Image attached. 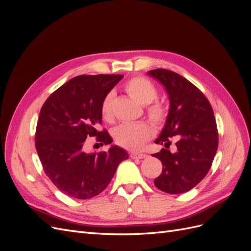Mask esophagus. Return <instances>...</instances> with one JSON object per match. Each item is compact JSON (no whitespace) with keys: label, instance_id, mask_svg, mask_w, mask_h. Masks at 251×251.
<instances>
[{"label":"esophagus","instance_id":"34e87169","mask_svg":"<svg viewBox=\"0 0 251 251\" xmlns=\"http://www.w3.org/2000/svg\"><path fill=\"white\" fill-rule=\"evenodd\" d=\"M130 157L132 158V159H144V158H148V155L147 154H138V153H132L131 155H130Z\"/></svg>","mask_w":251,"mask_h":251}]
</instances>
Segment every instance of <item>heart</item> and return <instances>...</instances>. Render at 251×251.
<instances>
[{
  "label": "heart",
  "instance_id": "1",
  "mask_svg": "<svg viewBox=\"0 0 251 251\" xmlns=\"http://www.w3.org/2000/svg\"><path fill=\"white\" fill-rule=\"evenodd\" d=\"M126 92L132 100L141 105H147L148 117L155 126H161L166 120L168 110L160 101H154L158 90L151 80L143 76H136L126 82ZM115 93L110 91L102 98L100 103L101 117L107 123L113 121V100ZM154 135V130L147 123L125 124L114 128L113 138L116 144L128 151H138Z\"/></svg>",
  "mask_w": 251,
  "mask_h": 251
}]
</instances>
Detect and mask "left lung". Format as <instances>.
Wrapping results in <instances>:
<instances>
[{"instance_id": "obj_1", "label": "left lung", "mask_w": 251, "mask_h": 251, "mask_svg": "<svg viewBox=\"0 0 251 251\" xmlns=\"http://www.w3.org/2000/svg\"><path fill=\"white\" fill-rule=\"evenodd\" d=\"M148 73L162 83L170 98L165 126L155 140L165 149L153 155L163 165L154 183L164 193H185L206 176L216 156L219 135L214 111L201 91L180 74L166 69ZM174 135L178 139L177 151L172 154L166 148Z\"/></svg>"}]
</instances>
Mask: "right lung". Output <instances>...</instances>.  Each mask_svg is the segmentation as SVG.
Wrapping results in <instances>:
<instances>
[{
    "mask_svg": "<svg viewBox=\"0 0 251 251\" xmlns=\"http://www.w3.org/2000/svg\"><path fill=\"white\" fill-rule=\"evenodd\" d=\"M123 77L120 74L79 75L55 90L41 109L36 151L45 174L71 198L86 200L100 195L119 163L128 158L117 146L93 154L83 151L88 137H96L101 146L112 143L109 133L98 128L100 103Z\"/></svg>",
    "mask_w": 251,
    "mask_h": 251,
    "instance_id": "add662e5",
    "label": "right lung"
}]
</instances>
